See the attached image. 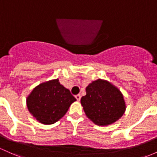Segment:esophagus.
Masks as SVG:
<instances>
[{
	"label": "esophagus",
	"instance_id": "esophagus-1",
	"mask_svg": "<svg viewBox=\"0 0 157 157\" xmlns=\"http://www.w3.org/2000/svg\"><path fill=\"white\" fill-rule=\"evenodd\" d=\"M75 98L77 101H80V98H81V95H80V94H77V95H75Z\"/></svg>",
	"mask_w": 157,
	"mask_h": 157
}]
</instances>
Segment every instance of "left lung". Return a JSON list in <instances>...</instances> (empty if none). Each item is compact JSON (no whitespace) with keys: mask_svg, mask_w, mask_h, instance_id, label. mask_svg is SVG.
<instances>
[{"mask_svg":"<svg viewBox=\"0 0 157 157\" xmlns=\"http://www.w3.org/2000/svg\"><path fill=\"white\" fill-rule=\"evenodd\" d=\"M81 104L88 118L100 126H106L119 119L125 111L121 92L105 80L93 81L86 87Z\"/></svg>","mask_w":157,"mask_h":157,"instance_id":"left-lung-1","label":"left lung"}]
</instances>
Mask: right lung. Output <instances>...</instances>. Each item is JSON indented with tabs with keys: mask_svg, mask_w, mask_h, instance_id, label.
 Wrapping results in <instances>:
<instances>
[{
	"mask_svg": "<svg viewBox=\"0 0 157 157\" xmlns=\"http://www.w3.org/2000/svg\"><path fill=\"white\" fill-rule=\"evenodd\" d=\"M76 101L68 89L59 80L43 82L36 86L27 99L30 113L44 124H52L59 121Z\"/></svg>",
	"mask_w": 157,
	"mask_h": 157,
	"instance_id": "1",
	"label": "right lung"
}]
</instances>
